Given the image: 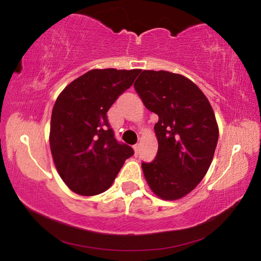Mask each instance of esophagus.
<instances>
[{"instance_id": "34e87169", "label": "esophagus", "mask_w": 261, "mask_h": 261, "mask_svg": "<svg viewBox=\"0 0 261 261\" xmlns=\"http://www.w3.org/2000/svg\"><path fill=\"white\" fill-rule=\"evenodd\" d=\"M134 151H135V154H138V151H139V144L134 145Z\"/></svg>"}]
</instances>
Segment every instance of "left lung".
<instances>
[{"label":"left lung","mask_w":261,"mask_h":261,"mask_svg":"<svg viewBox=\"0 0 261 261\" xmlns=\"http://www.w3.org/2000/svg\"><path fill=\"white\" fill-rule=\"evenodd\" d=\"M135 90L159 116L156 156L141 163L145 179L161 199H180L200 183L213 160L219 139L213 108L200 88L178 73L144 70Z\"/></svg>","instance_id":"1"}]
</instances>
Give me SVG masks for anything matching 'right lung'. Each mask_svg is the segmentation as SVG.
Instances as JSON below:
<instances>
[{
	"label": "right lung",
	"instance_id": "obj_1",
	"mask_svg": "<svg viewBox=\"0 0 261 261\" xmlns=\"http://www.w3.org/2000/svg\"><path fill=\"white\" fill-rule=\"evenodd\" d=\"M140 71L90 70L57 96L50 120V151L57 173L74 193H102L134 154L130 146L115 139L107 112Z\"/></svg>",
	"mask_w": 261,
	"mask_h": 261
}]
</instances>
